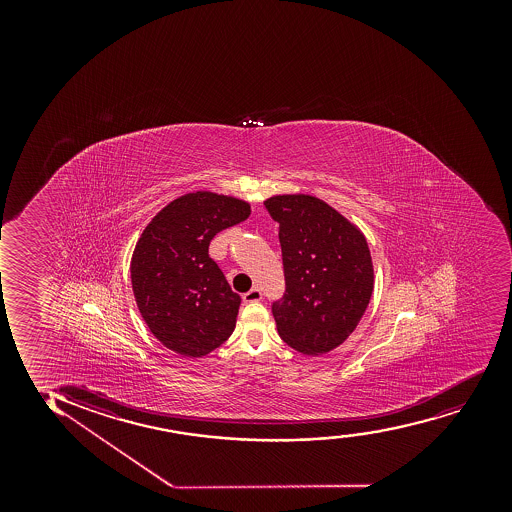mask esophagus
I'll return each instance as SVG.
<instances>
[{
    "instance_id": "obj_1",
    "label": "esophagus",
    "mask_w": 512,
    "mask_h": 512,
    "mask_svg": "<svg viewBox=\"0 0 512 512\" xmlns=\"http://www.w3.org/2000/svg\"><path fill=\"white\" fill-rule=\"evenodd\" d=\"M242 299H244V302H258V300L263 299V292L259 288H251L249 292L242 295Z\"/></svg>"
}]
</instances>
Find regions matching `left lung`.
Instances as JSON below:
<instances>
[{"mask_svg":"<svg viewBox=\"0 0 512 512\" xmlns=\"http://www.w3.org/2000/svg\"><path fill=\"white\" fill-rule=\"evenodd\" d=\"M277 222L285 294L271 304L288 347L319 355L352 335L374 288L371 251L347 218L309 194L265 201Z\"/></svg>","mask_w":512,"mask_h":512,"instance_id":"obj_1","label":"left lung"}]
</instances>
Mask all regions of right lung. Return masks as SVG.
<instances>
[{"mask_svg":"<svg viewBox=\"0 0 512 512\" xmlns=\"http://www.w3.org/2000/svg\"><path fill=\"white\" fill-rule=\"evenodd\" d=\"M246 201L224 194H184L143 230L131 259L141 316L155 338L179 355L203 357L235 328L241 297L210 258L220 230L244 222Z\"/></svg>","mask_w":512,"mask_h":512,"instance_id":"right-lung-1","label":"right lung"}]
</instances>
